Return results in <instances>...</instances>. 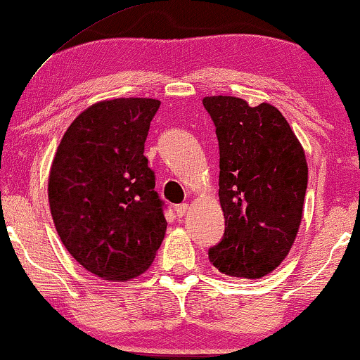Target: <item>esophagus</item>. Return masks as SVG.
I'll list each match as a JSON object with an SVG mask.
<instances>
[{"instance_id":"esophagus-1","label":"esophagus","mask_w":360,"mask_h":360,"mask_svg":"<svg viewBox=\"0 0 360 360\" xmlns=\"http://www.w3.org/2000/svg\"><path fill=\"white\" fill-rule=\"evenodd\" d=\"M186 211H188V205L186 203H181L179 206H175V213L179 218H184V216L186 214Z\"/></svg>"}]
</instances>
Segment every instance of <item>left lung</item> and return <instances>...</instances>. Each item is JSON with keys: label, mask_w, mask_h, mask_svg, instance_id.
Instances as JSON below:
<instances>
[{"label": "left lung", "mask_w": 360, "mask_h": 360, "mask_svg": "<svg viewBox=\"0 0 360 360\" xmlns=\"http://www.w3.org/2000/svg\"><path fill=\"white\" fill-rule=\"evenodd\" d=\"M219 142L224 238L210 249L221 274L262 278L287 257L303 218L308 165L303 146L269 103L205 96Z\"/></svg>", "instance_id": "8db88e82"}]
</instances>
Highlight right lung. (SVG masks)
<instances>
[{
    "mask_svg": "<svg viewBox=\"0 0 360 360\" xmlns=\"http://www.w3.org/2000/svg\"><path fill=\"white\" fill-rule=\"evenodd\" d=\"M160 101L115 98L88 106L63 134L49 174V205L63 245L111 282L154 262L167 221L144 142Z\"/></svg>",
    "mask_w": 360,
    "mask_h": 360,
    "instance_id": "add662e5",
    "label": "right lung"
}]
</instances>
